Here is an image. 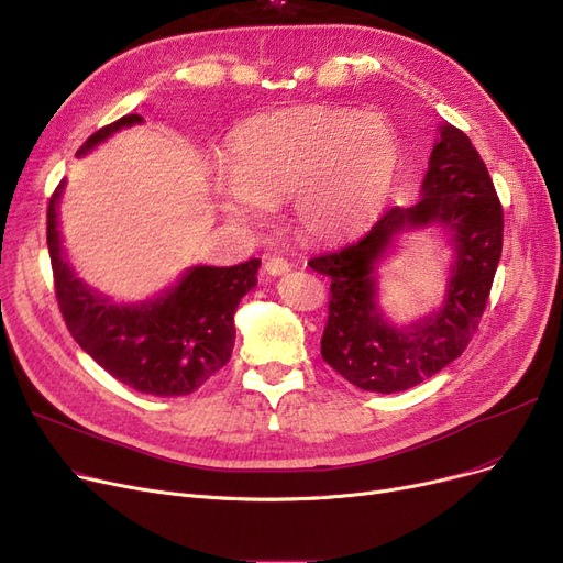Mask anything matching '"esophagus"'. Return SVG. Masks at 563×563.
<instances>
[{
    "mask_svg": "<svg viewBox=\"0 0 563 563\" xmlns=\"http://www.w3.org/2000/svg\"><path fill=\"white\" fill-rule=\"evenodd\" d=\"M289 268H292V266H289L287 260H283V257H268L264 262V271L268 276H283V274H287Z\"/></svg>",
    "mask_w": 563,
    "mask_h": 563,
    "instance_id": "esophagus-1",
    "label": "esophagus"
}]
</instances>
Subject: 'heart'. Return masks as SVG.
<instances>
[{"mask_svg":"<svg viewBox=\"0 0 563 563\" xmlns=\"http://www.w3.org/2000/svg\"><path fill=\"white\" fill-rule=\"evenodd\" d=\"M401 162L391 124L341 107H306L250 118L227 139L220 208L255 222L268 203L295 197L310 239L334 241L362 229L387 201Z\"/></svg>","mask_w":563,"mask_h":563,"instance_id":"1","label":"heart"}]
</instances>
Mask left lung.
<instances>
[{
    "label": "left lung",
    "mask_w": 563,
    "mask_h": 563,
    "mask_svg": "<svg viewBox=\"0 0 563 563\" xmlns=\"http://www.w3.org/2000/svg\"><path fill=\"white\" fill-rule=\"evenodd\" d=\"M439 223L451 234L455 264L444 306L410 328L389 325L375 303V264L406 228ZM504 247V208L471 139L441 124L422 199L389 206L368 232L308 266L331 278L322 360L360 389L394 394L435 376L462 355L485 313Z\"/></svg>",
    "instance_id": "left-lung-1"
}]
</instances>
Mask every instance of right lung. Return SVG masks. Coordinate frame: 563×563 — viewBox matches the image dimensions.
<instances>
[{
    "mask_svg": "<svg viewBox=\"0 0 563 563\" xmlns=\"http://www.w3.org/2000/svg\"><path fill=\"white\" fill-rule=\"evenodd\" d=\"M143 122L130 113L97 130L80 145L86 155L113 132ZM65 183L48 201L46 239L55 297L74 341L111 376L153 397H185L229 362L234 350V313L257 285L260 260L236 266H192L164 295L143 303L118 306L95 292L65 260L57 229V201Z\"/></svg>",
    "mask_w": 563,
    "mask_h": 563,
    "instance_id": "right-lung-1",
    "label": "right lung"
}]
</instances>
